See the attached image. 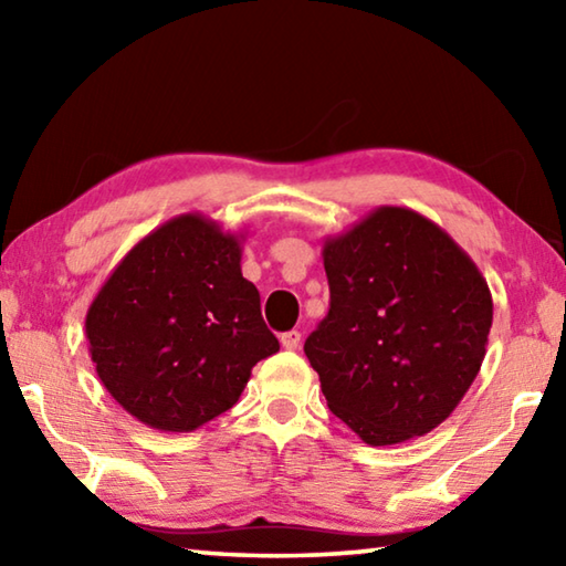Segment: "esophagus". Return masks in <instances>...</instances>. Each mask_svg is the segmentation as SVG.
Here are the masks:
<instances>
[{"instance_id":"34e87169","label":"esophagus","mask_w":566,"mask_h":566,"mask_svg":"<svg viewBox=\"0 0 566 566\" xmlns=\"http://www.w3.org/2000/svg\"><path fill=\"white\" fill-rule=\"evenodd\" d=\"M280 342H282V347H284V349H296V347H300V342H302V334L296 332V329H292V332H284L282 337H280Z\"/></svg>"}]
</instances>
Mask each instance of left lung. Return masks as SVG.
Here are the masks:
<instances>
[{
    "label": "left lung",
    "instance_id": "8db88e82",
    "mask_svg": "<svg viewBox=\"0 0 566 566\" xmlns=\"http://www.w3.org/2000/svg\"><path fill=\"white\" fill-rule=\"evenodd\" d=\"M329 314L304 342L329 409L361 442L424 437L482 367L492 292L432 219L377 207L322 249Z\"/></svg>",
    "mask_w": 566,
    "mask_h": 566
}]
</instances>
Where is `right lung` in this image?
I'll use <instances>...</instances> for the list:
<instances>
[{"mask_svg": "<svg viewBox=\"0 0 566 566\" xmlns=\"http://www.w3.org/2000/svg\"><path fill=\"white\" fill-rule=\"evenodd\" d=\"M239 262L242 234L179 214L134 244L94 296L84 319L92 361L142 424L195 432L280 352Z\"/></svg>", "mask_w": 566, "mask_h": 566, "instance_id": "add662e5", "label": "right lung"}]
</instances>
